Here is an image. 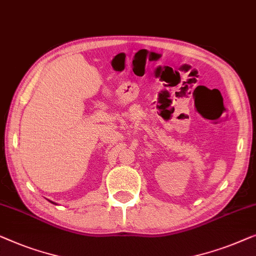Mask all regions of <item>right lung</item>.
<instances>
[{"mask_svg": "<svg viewBox=\"0 0 256 256\" xmlns=\"http://www.w3.org/2000/svg\"><path fill=\"white\" fill-rule=\"evenodd\" d=\"M52 203H53V202H52Z\"/></svg>", "mask_w": 256, "mask_h": 256, "instance_id": "add662e5", "label": "right lung"}]
</instances>
